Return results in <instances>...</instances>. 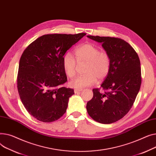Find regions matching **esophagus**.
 <instances>
[{
    "label": "esophagus",
    "mask_w": 156,
    "mask_h": 156,
    "mask_svg": "<svg viewBox=\"0 0 156 156\" xmlns=\"http://www.w3.org/2000/svg\"><path fill=\"white\" fill-rule=\"evenodd\" d=\"M82 90V89H74V93H75V94H78V93H79L80 91Z\"/></svg>",
    "instance_id": "34e87169"
}]
</instances>
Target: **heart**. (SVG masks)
I'll return each mask as SVG.
<instances>
[{
  "label": "heart",
  "mask_w": 156,
  "mask_h": 156,
  "mask_svg": "<svg viewBox=\"0 0 156 156\" xmlns=\"http://www.w3.org/2000/svg\"><path fill=\"white\" fill-rule=\"evenodd\" d=\"M76 58L67 52L62 58V66L64 72L69 78H73L79 65L86 63L84 72L85 74L79 76L72 80L69 85L76 89H81L94 84L97 80L104 79L111 68V58L109 53L100 50L93 44H82L75 51Z\"/></svg>",
  "instance_id": "obj_1"
}]
</instances>
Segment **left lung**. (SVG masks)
<instances>
[{
  "label": "left lung",
  "mask_w": 156,
  "mask_h": 156,
  "mask_svg": "<svg viewBox=\"0 0 156 156\" xmlns=\"http://www.w3.org/2000/svg\"><path fill=\"white\" fill-rule=\"evenodd\" d=\"M87 37L101 43L111 58V68L100 88L93 89V98L86 109L94 120L110 124L130 111L140 88L141 67L138 54L125 40L109 36Z\"/></svg>",
  "instance_id": "1"
}]
</instances>
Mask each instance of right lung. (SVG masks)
Here are the masks:
<instances>
[{
  "label": "right lung",
  "instance_id": "obj_1",
  "mask_svg": "<svg viewBox=\"0 0 156 156\" xmlns=\"http://www.w3.org/2000/svg\"><path fill=\"white\" fill-rule=\"evenodd\" d=\"M86 34H48L28 45L21 57L17 87L32 116L42 122L56 121L66 112L74 89L60 87L67 80L63 55Z\"/></svg>",
  "mask_w": 156,
  "mask_h": 156
}]
</instances>
